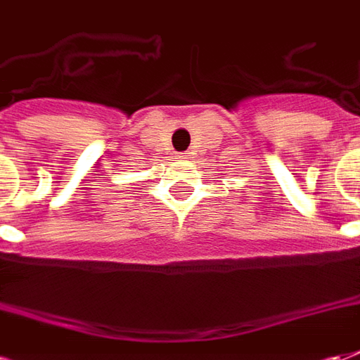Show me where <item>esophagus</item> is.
Masks as SVG:
<instances>
[{"label":"esophagus","instance_id":"1","mask_svg":"<svg viewBox=\"0 0 360 360\" xmlns=\"http://www.w3.org/2000/svg\"><path fill=\"white\" fill-rule=\"evenodd\" d=\"M174 159H188V153H176V157H174Z\"/></svg>","mask_w":360,"mask_h":360}]
</instances>
